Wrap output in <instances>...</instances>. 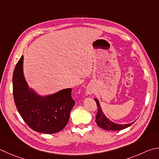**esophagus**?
<instances>
[{"instance_id": "34e87169", "label": "esophagus", "mask_w": 159, "mask_h": 159, "mask_svg": "<svg viewBox=\"0 0 159 159\" xmlns=\"http://www.w3.org/2000/svg\"><path fill=\"white\" fill-rule=\"evenodd\" d=\"M86 93L89 95L92 94L94 93V89L92 88V87H91V86H88L87 89H86Z\"/></svg>"}]
</instances>
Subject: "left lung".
I'll return each instance as SVG.
<instances>
[{"label": "left lung", "instance_id": "left-lung-1", "mask_svg": "<svg viewBox=\"0 0 159 159\" xmlns=\"http://www.w3.org/2000/svg\"><path fill=\"white\" fill-rule=\"evenodd\" d=\"M94 100L97 103V106L98 108L96 116V122L99 127L104 130H108V131H120V130L129 127V126H131L134 124V122L131 124H126V125H119V124L112 122V121L110 120L103 114L98 99H94Z\"/></svg>", "mask_w": 159, "mask_h": 159}]
</instances>
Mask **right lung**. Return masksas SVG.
Here are the masks:
<instances>
[{"label":"right lung","instance_id":"obj_1","mask_svg":"<svg viewBox=\"0 0 159 159\" xmlns=\"http://www.w3.org/2000/svg\"><path fill=\"white\" fill-rule=\"evenodd\" d=\"M24 56L14 68L12 83L15 105L23 120L34 131L56 134L67 125L75 102L71 88L42 97L29 88L23 72Z\"/></svg>","mask_w":159,"mask_h":159}]
</instances>
